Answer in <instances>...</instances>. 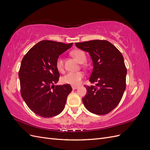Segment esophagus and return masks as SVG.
Here are the masks:
<instances>
[{
    "instance_id": "obj_1",
    "label": "esophagus",
    "mask_w": 150,
    "mask_h": 150,
    "mask_svg": "<svg viewBox=\"0 0 150 150\" xmlns=\"http://www.w3.org/2000/svg\"><path fill=\"white\" fill-rule=\"evenodd\" d=\"M72 89H78V86H72Z\"/></svg>"
}]
</instances>
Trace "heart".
Wrapping results in <instances>:
<instances>
[{"label":"heart","instance_id":"obj_1","mask_svg":"<svg viewBox=\"0 0 150 150\" xmlns=\"http://www.w3.org/2000/svg\"><path fill=\"white\" fill-rule=\"evenodd\" d=\"M71 54L73 56L79 63L83 64L86 60V56L84 51L79 49L74 50L72 51ZM56 67L59 71L64 70V61L62 58L57 59L56 62ZM84 78V74L82 72H69L62 78L63 83L70 84L72 86L79 85Z\"/></svg>","mask_w":150,"mask_h":150}]
</instances>
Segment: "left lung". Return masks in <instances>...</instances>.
<instances>
[{"mask_svg": "<svg viewBox=\"0 0 150 150\" xmlns=\"http://www.w3.org/2000/svg\"><path fill=\"white\" fill-rule=\"evenodd\" d=\"M89 53L93 69L89 81L95 86H84L87 93L82 99L91 112L108 114L118 105L126 89L127 70L123 56L114 45L105 40L75 43Z\"/></svg>", "mask_w": 150, "mask_h": 150, "instance_id": "left-lung-1", "label": "left lung"}]
</instances>
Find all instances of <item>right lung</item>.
<instances>
[{"instance_id": "add662e5", "label": "right lung", "mask_w": 150, "mask_h": 150, "mask_svg": "<svg viewBox=\"0 0 150 150\" xmlns=\"http://www.w3.org/2000/svg\"><path fill=\"white\" fill-rule=\"evenodd\" d=\"M72 44L42 40L22 59L19 72L21 96L36 115L50 117L64 110L67 96L72 89L69 84L54 85L59 78L56 62Z\"/></svg>"}]
</instances>
